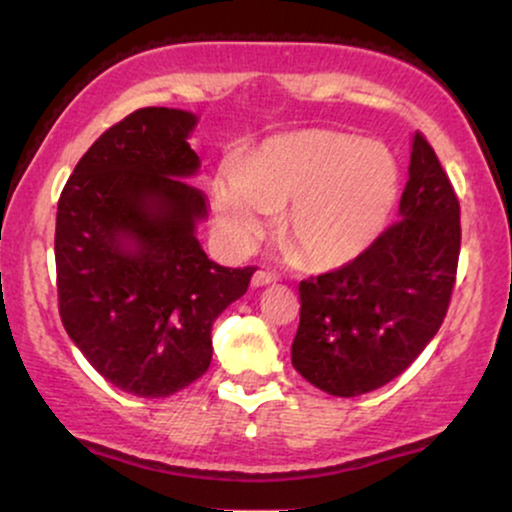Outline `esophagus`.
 <instances>
[{"instance_id":"obj_1","label":"esophagus","mask_w":512,"mask_h":512,"mask_svg":"<svg viewBox=\"0 0 512 512\" xmlns=\"http://www.w3.org/2000/svg\"><path fill=\"white\" fill-rule=\"evenodd\" d=\"M276 281V274L269 272V269H257L255 274H252V286H267V284H274Z\"/></svg>"}]
</instances>
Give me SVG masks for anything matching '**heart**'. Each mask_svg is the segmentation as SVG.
I'll return each mask as SVG.
<instances>
[{"instance_id":"b5f03b06","label":"heart","mask_w":512,"mask_h":512,"mask_svg":"<svg viewBox=\"0 0 512 512\" xmlns=\"http://www.w3.org/2000/svg\"><path fill=\"white\" fill-rule=\"evenodd\" d=\"M402 173L383 144L334 129L276 134L240 168L216 178L211 199L223 238L248 250L284 209L281 233L315 269L354 262L385 231Z\"/></svg>"}]
</instances>
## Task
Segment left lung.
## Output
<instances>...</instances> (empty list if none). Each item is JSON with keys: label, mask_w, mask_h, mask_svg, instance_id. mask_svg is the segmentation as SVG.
Instances as JSON below:
<instances>
[{"label": "left lung", "mask_w": 512, "mask_h": 512, "mask_svg": "<svg viewBox=\"0 0 512 512\" xmlns=\"http://www.w3.org/2000/svg\"><path fill=\"white\" fill-rule=\"evenodd\" d=\"M460 238L452 182L416 132L399 221L354 262L298 284L293 368L334 397L366 395L404 373L448 313Z\"/></svg>", "instance_id": "left-lung-1"}]
</instances>
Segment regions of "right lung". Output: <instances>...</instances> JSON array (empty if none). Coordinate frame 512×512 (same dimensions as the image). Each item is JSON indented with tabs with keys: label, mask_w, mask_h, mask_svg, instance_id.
Returning a JSON list of instances; mask_svg holds the SVG:
<instances>
[{
	"label": "right lung",
	"mask_w": 512,
	"mask_h": 512,
	"mask_svg": "<svg viewBox=\"0 0 512 512\" xmlns=\"http://www.w3.org/2000/svg\"><path fill=\"white\" fill-rule=\"evenodd\" d=\"M197 117L134 110L76 163L57 202L60 317L108 383L168 397L207 373L211 325L257 267L211 262L195 236L204 192L187 137Z\"/></svg>",
	"instance_id": "right-lung-1"
}]
</instances>
